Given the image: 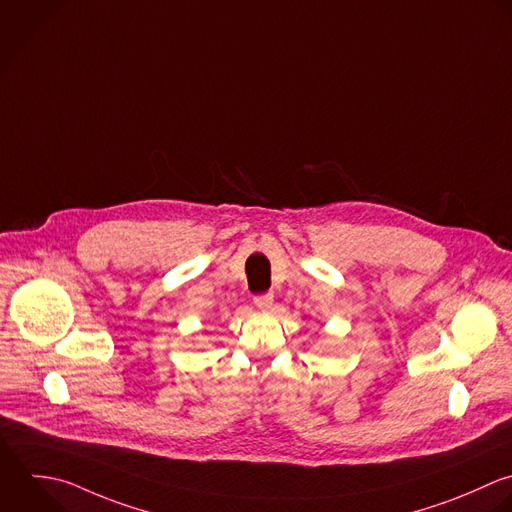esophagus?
Here are the masks:
<instances>
[{
  "label": "esophagus",
  "instance_id": "obj_1",
  "mask_svg": "<svg viewBox=\"0 0 512 512\" xmlns=\"http://www.w3.org/2000/svg\"><path fill=\"white\" fill-rule=\"evenodd\" d=\"M255 307L261 311H267L273 307V293H263L255 297Z\"/></svg>",
  "mask_w": 512,
  "mask_h": 512
}]
</instances>
